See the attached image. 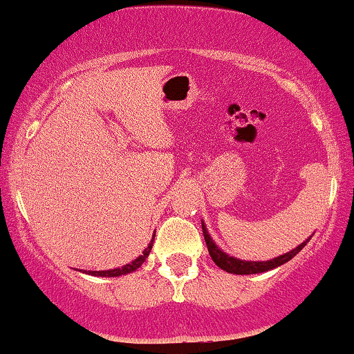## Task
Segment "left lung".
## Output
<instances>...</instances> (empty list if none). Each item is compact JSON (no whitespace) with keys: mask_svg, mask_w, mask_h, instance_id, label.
Segmentation results:
<instances>
[{"mask_svg":"<svg viewBox=\"0 0 354 354\" xmlns=\"http://www.w3.org/2000/svg\"><path fill=\"white\" fill-rule=\"evenodd\" d=\"M202 232H204V239L207 243L208 254H210L213 262H215L219 268L227 271V273H232V274H257V273H265V271L277 268V266L287 263L288 260H292L295 256H297L301 249L308 245V241L312 239V235H310L308 240L301 243V245H298L295 249H292V251L282 254V256H277V257L270 259V260H259V262H256V260L236 259L234 256H229L227 252H224L223 249L219 248L215 241H213L210 234H208L207 225L204 224V221H202Z\"/></svg>","mask_w":354,"mask_h":354,"instance_id":"obj_1","label":"left lung"}]
</instances>
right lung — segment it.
Instances as JSON below:
<instances>
[{"label":"right lung","instance_id":"add662e5","mask_svg":"<svg viewBox=\"0 0 354 354\" xmlns=\"http://www.w3.org/2000/svg\"><path fill=\"white\" fill-rule=\"evenodd\" d=\"M153 240H155V232H153V235H152V240L149 241L147 248L144 249L141 256L136 257L135 260H131L130 263H127V265H124V266H120V268L102 270V271H88V270H78V271H81V273H86V274H91V276H97V277H118V276H124V274L133 273V271H136V270L139 268V266H141L144 262H146V259L149 257L150 251H152Z\"/></svg>","mask_w":354,"mask_h":354}]
</instances>
